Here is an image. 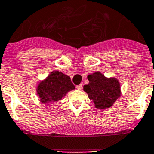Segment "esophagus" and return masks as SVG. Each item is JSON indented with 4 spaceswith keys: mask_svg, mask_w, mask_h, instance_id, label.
<instances>
[{
    "mask_svg": "<svg viewBox=\"0 0 154 154\" xmlns=\"http://www.w3.org/2000/svg\"><path fill=\"white\" fill-rule=\"evenodd\" d=\"M82 87H83V85H82V84H79V85L76 86V88H77L78 90H81V89H82Z\"/></svg>",
    "mask_w": 154,
    "mask_h": 154,
    "instance_id": "1",
    "label": "esophagus"
}]
</instances>
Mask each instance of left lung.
Masks as SVG:
<instances>
[{
    "label": "left lung",
    "mask_w": 154,
    "mask_h": 154,
    "mask_svg": "<svg viewBox=\"0 0 154 154\" xmlns=\"http://www.w3.org/2000/svg\"><path fill=\"white\" fill-rule=\"evenodd\" d=\"M88 84L83 86V90L93 101L98 109L110 108L120 96V82L116 78H107L100 71L89 75Z\"/></svg>",
    "instance_id": "left-lung-1"
}]
</instances>
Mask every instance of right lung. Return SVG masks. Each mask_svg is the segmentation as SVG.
Segmentation results:
<instances>
[{"mask_svg":"<svg viewBox=\"0 0 154 154\" xmlns=\"http://www.w3.org/2000/svg\"><path fill=\"white\" fill-rule=\"evenodd\" d=\"M75 89L70 76L61 71H52L44 80L37 86V93L43 103H54L60 100L66 93Z\"/></svg>","mask_w":154,"mask_h":154,"instance_id":"1","label":"right lung"}]
</instances>
